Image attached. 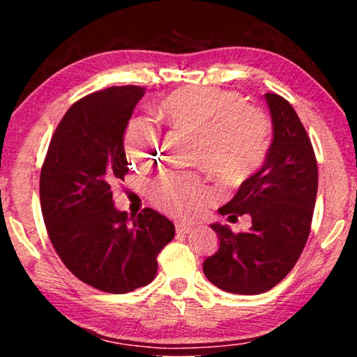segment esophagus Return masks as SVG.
I'll use <instances>...</instances> for the list:
<instances>
[{"label":"esophagus","mask_w":357,"mask_h":357,"mask_svg":"<svg viewBox=\"0 0 357 357\" xmlns=\"http://www.w3.org/2000/svg\"><path fill=\"white\" fill-rule=\"evenodd\" d=\"M174 227H176V233H179V234H187L192 231V227L187 225V223H183V222H176L174 223Z\"/></svg>","instance_id":"obj_1"}]
</instances>
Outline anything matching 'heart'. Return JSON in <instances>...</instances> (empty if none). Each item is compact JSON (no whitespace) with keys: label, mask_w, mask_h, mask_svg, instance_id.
<instances>
[{"label":"heart","mask_w":357,"mask_h":357,"mask_svg":"<svg viewBox=\"0 0 357 357\" xmlns=\"http://www.w3.org/2000/svg\"><path fill=\"white\" fill-rule=\"evenodd\" d=\"M155 116L173 129L190 132L193 162L223 174H245L263 164L273 142V124L261 108L243 96L217 86H183L154 107ZM124 149L132 164L149 167L160 154V134L144 118H132L124 130ZM159 211L192 219L206 208L213 190L190 173L165 172L148 187Z\"/></svg>","instance_id":"heart-1"}]
</instances>
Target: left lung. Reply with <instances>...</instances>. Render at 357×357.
Here are the masks:
<instances>
[{
  "label": "left lung",
  "instance_id": "1",
  "mask_svg": "<svg viewBox=\"0 0 357 357\" xmlns=\"http://www.w3.org/2000/svg\"><path fill=\"white\" fill-rule=\"evenodd\" d=\"M273 119V143L261 170L241 184L222 215L249 214V231L234 234L213 223L219 250L203 263L211 283L234 294L274 288L294 268L309 239L318 190V165L310 138L287 99L264 94Z\"/></svg>",
  "mask_w": 357,
  "mask_h": 357
}]
</instances>
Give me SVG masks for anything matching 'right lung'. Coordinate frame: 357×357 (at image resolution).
Segmentation results:
<instances>
[{"mask_svg": "<svg viewBox=\"0 0 357 357\" xmlns=\"http://www.w3.org/2000/svg\"><path fill=\"white\" fill-rule=\"evenodd\" d=\"M146 89L112 86L77 100L53 134L40 170L48 238L72 274L105 293L148 285L174 225L151 208L129 217L112 185L129 172L124 130Z\"/></svg>", "mask_w": 357, "mask_h": 357, "instance_id": "1", "label": "right lung"}]
</instances>
